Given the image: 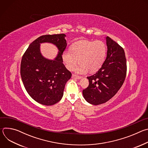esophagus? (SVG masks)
<instances>
[{
    "mask_svg": "<svg viewBox=\"0 0 148 148\" xmlns=\"http://www.w3.org/2000/svg\"><path fill=\"white\" fill-rule=\"evenodd\" d=\"M72 78H75V79H80L81 78V76H78V75H76L75 74H73L72 75Z\"/></svg>",
    "mask_w": 148,
    "mask_h": 148,
    "instance_id": "1",
    "label": "esophagus"
}]
</instances>
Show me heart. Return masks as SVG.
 <instances>
[{"label": "heart", "instance_id": "b5f03b06", "mask_svg": "<svg viewBox=\"0 0 148 148\" xmlns=\"http://www.w3.org/2000/svg\"><path fill=\"white\" fill-rule=\"evenodd\" d=\"M71 51H66L62 60L67 69L72 70L77 65L78 59L80 64L75 71L84 74L97 71L103 64L107 55V46L102 41L83 40L75 43Z\"/></svg>", "mask_w": 148, "mask_h": 148}]
</instances>
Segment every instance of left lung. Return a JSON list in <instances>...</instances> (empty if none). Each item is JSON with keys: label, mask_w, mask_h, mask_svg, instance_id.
Returning a JSON list of instances; mask_svg holds the SVG:
<instances>
[{"label": "left lung", "mask_w": 148, "mask_h": 148, "mask_svg": "<svg viewBox=\"0 0 148 148\" xmlns=\"http://www.w3.org/2000/svg\"><path fill=\"white\" fill-rule=\"evenodd\" d=\"M107 54L101 68L87 77L88 87L83 90L85 99L97 105L107 102L119 91L125 81L127 67L123 48L110 37H105Z\"/></svg>", "instance_id": "1"}]
</instances>
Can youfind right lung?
I'll return each instance as SVG.
<instances>
[{
    "mask_svg": "<svg viewBox=\"0 0 148 148\" xmlns=\"http://www.w3.org/2000/svg\"><path fill=\"white\" fill-rule=\"evenodd\" d=\"M64 34L41 36L33 41L24 53L20 74L29 95L36 102L53 105L62 97L67 81L71 73L63 64L62 54L67 46ZM48 42L56 45L59 52L53 60L45 58L39 50L40 43Z\"/></svg>",
    "mask_w": 148,
    "mask_h": 148,
    "instance_id": "1",
    "label": "right lung"
}]
</instances>
